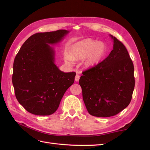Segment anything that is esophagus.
<instances>
[{
	"mask_svg": "<svg viewBox=\"0 0 150 150\" xmlns=\"http://www.w3.org/2000/svg\"><path fill=\"white\" fill-rule=\"evenodd\" d=\"M79 79H80V75H79L78 74H77L75 76V81H79Z\"/></svg>",
	"mask_w": 150,
	"mask_h": 150,
	"instance_id": "esophagus-1",
	"label": "esophagus"
}]
</instances>
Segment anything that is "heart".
<instances>
[{
    "label": "heart",
    "instance_id": "obj_1",
    "mask_svg": "<svg viewBox=\"0 0 150 150\" xmlns=\"http://www.w3.org/2000/svg\"><path fill=\"white\" fill-rule=\"evenodd\" d=\"M105 53L106 46L103 42L86 39L73 44L70 50V55H65L64 60L67 63L71 64L72 59H81L85 57V66L92 67L100 61Z\"/></svg>",
    "mask_w": 150,
    "mask_h": 150
}]
</instances>
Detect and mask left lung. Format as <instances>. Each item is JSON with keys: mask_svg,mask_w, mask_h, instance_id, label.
Here are the masks:
<instances>
[{"mask_svg": "<svg viewBox=\"0 0 150 150\" xmlns=\"http://www.w3.org/2000/svg\"><path fill=\"white\" fill-rule=\"evenodd\" d=\"M113 39V49L103 61L85 70L79 79L82 97L91 115L109 117L131 102L135 87L134 66L122 42Z\"/></svg>", "mask_w": 150, "mask_h": 150, "instance_id": "left-lung-1", "label": "left lung"}]
</instances>
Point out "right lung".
Masks as SVG:
<instances>
[{
    "mask_svg": "<svg viewBox=\"0 0 150 150\" xmlns=\"http://www.w3.org/2000/svg\"><path fill=\"white\" fill-rule=\"evenodd\" d=\"M68 32L59 30L34 34L16 55L12 82L16 98L28 112L37 115L55 113L74 82L76 73L59 69L54 64L55 52L49 45L59 42Z\"/></svg>",
    "mask_w": 150,
    "mask_h": 150,
    "instance_id": "1",
    "label": "right lung"
}]
</instances>
